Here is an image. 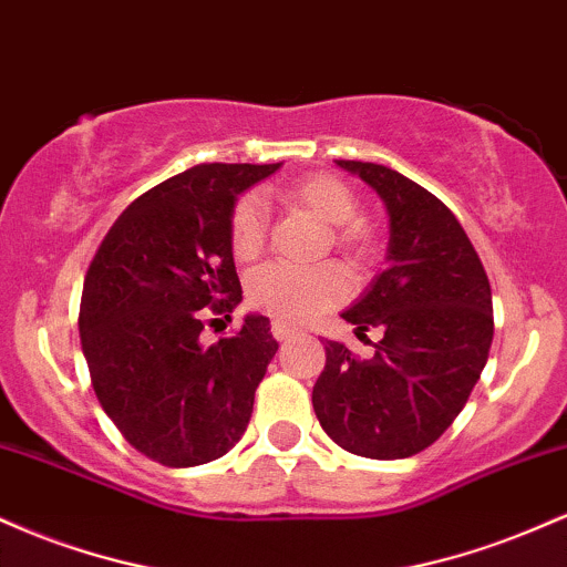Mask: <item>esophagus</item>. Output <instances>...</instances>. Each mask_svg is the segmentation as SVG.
Segmentation results:
<instances>
[{"label":"esophagus","instance_id":"obj_1","mask_svg":"<svg viewBox=\"0 0 567 567\" xmlns=\"http://www.w3.org/2000/svg\"><path fill=\"white\" fill-rule=\"evenodd\" d=\"M298 328H292V324H285V322H271V336L277 338V341H285V338L296 336Z\"/></svg>","mask_w":567,"mask_h":567}]
</instances>
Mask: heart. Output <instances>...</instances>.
<instances>
[{
	"mask_svg": "<svg viewBox=\"0 0 567 567\" xmlns=\"http://www.w3.org/2000/svg\"><path fill=\"white\" fill-rule=\"evenodd\" d=\"M285 197L306 210L317 213L324 224H333V245L354 258L370 252V229L357 220L360 202L341 178L328 173L309 175L285 192ZM231 252L239 261H250L266 243V205L258 194H243L229 218ZM349 277L338 264L292 266L271 261L258 266L247 277V301L252 309L277 317L279 322H303L349 296Z\"/></svg>",
	"mask_w": 567,
	"mask_h": 567,
	"instance_id": "1",
	"label": "heart"
}]
</instances>
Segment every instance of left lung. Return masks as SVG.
I'll return each instance as SVG.
<instances>
[{"mask_svg":"<svg viewBox=\"0 0 567 567\" xmlns=\"http://www.w3.org/2000/svg\"><path fill=\"white\" fill-rule=\"evenodd\" d=\"M386 202L389 266L343 311L375 354L360 360L324 341L311 392L317 419L343 451L394 461L442 437L480 381L493 341L491 282L451 207L392 167L336 159Z\"/></svg>","mask_w":567,"mask_h":567,"instance_id":"left-lung-1","label":"left lung"}]
</instances>
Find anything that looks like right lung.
I'll list each match as a JSON object with an SVG mask.
<instances>
[{"label":"right lung","instance_id":"1","mask_svg":"<svg viewBox=\"0 0 567 567\" xmlns=\"http://www.w3.org/2000/svg\"><path fill=\"white\" fill-rule=\"evenodd\" d=\"M277 167L210 162L162 181L130 202L84 275L80 336L97 402L162 466L229 453L277 354L261 315L210 347L199 338L243 301L229 243L234 199Z\"/></svg>","mask_w":567,"mask_h":567}]
</instances>
